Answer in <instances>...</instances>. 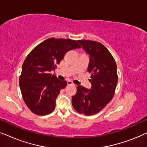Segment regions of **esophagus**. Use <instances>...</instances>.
<instances>
[{
  "label": "esophagus",
  "instance_id": "1",
  "mask_svg": "<svg viewBox=\"0 0 147 147\" xmlns=\"http://www.w3.org/2000/svg\"><path fill=\"white\" fill-rule=\"evenodd\" d=\"M74 84L72 82H71V81L67 82V86H74Z\"/></svg>",
  "mask_w": 147,
  "mask_h": 147
}]
</instances>
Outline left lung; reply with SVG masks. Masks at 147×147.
<instances>
[{
  "mask_svg": "<svg viewBox=\"0 0 147 147\" xmlns=\"http://www.w3.org/2000/svg\"><path fill=\"white\" fill-rule=\"evenodd\" d=\"M90 55L88 71L91 74V89L80 85L72 96L74 109L86 116L96 114L113 98L118 83L117 67L114 57L105 46L90 40H78Z\"/></svg>",
  "mask_w": 147,
  "mask_h": 147,
  "instance_id": "8db88e82",
  "label": "left lung"
}]
</instances>
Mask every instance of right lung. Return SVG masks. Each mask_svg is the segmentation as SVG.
Returning <instances> with one entry per match:
<instances>
[{
	"mask_svg": "<svg viewBox=\"0 0 147 147\" xmlns=\"http://www.w3.org/2000/svg\"><path fill=\"white\" fill-rule=\"evenodd\" d=\"M78 48L81 46L75 40L52 37L36 46L26 57L19 86L24 102L34 114L47 115L55 109L56 98L67 82L50 73L67 51Z\"/></svg>",
	"mask_w": 147,
	"mask_h": 147,
	"instance_id": "add662e5",
	"label": "right lung"
}]
</instances>
